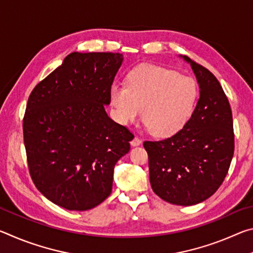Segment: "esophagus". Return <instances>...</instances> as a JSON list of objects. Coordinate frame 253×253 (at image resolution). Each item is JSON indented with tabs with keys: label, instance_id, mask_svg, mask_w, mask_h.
<instances>
[{
	"label": "esophagus",
	"instance_id": "esophagus-1",
	"mask_svg": "<svg viewBox=\"0 0 253 253\" xmlns=\"http://www.w3.org/2000/svg\"><path fill=\"white\" fill-rule=\"evenodd\" d=\"M130 144H131V146H139V145L142 144V140H140L138 137H135V138L130 142Z\"/></svg>",
	"mask_w": 253,
	"mask_h": 253
}]
</instances>
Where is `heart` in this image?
<instances>
[{
    "instance_id": "heart-1",
    "label": "heart",
    "mask_w": 253,
    "mask_h": 253,
    "mask_svg": "<svg viewBox=\"0 0 253 253\" xmlns=\"http://www.w3.org/2000/svg\"><path fill=\"white\" fill-rule=\"evenodd\" d=\"M198 95V84L191 77L163 67L140 65L127 75L126 85H111L109 99L119 124L134 123L142 115L153 135L169 137L190 121Z\"/></svg>"
}]
</instances>
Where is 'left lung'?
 <instances>
[{
	"label": "left lung",
	"mask_w": 253,
	"mask_h": 253,
	"mask_svg": "<svg viewBox=\"0 0 253 253\" xmlns=\"http://www.w3.org/2000/svg\"><path fill=\"white\" fill-rule=\"evenodd\" d=\"M193 70L200 98L182 130L158 142H144L153 191L166 202L194 205L215 193L234 152L232 111L212 72L181 55Z\"/></svg>",
	"instance_id": "obj_1"
}]
</instances>
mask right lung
<instances>
[{
    "label": "right lung",
    "instance_id": "right-lung-1",
    "mask_svg": "<svg viewBox=\"0 0 253 253\" xmlns=\"http://www.w3.org/2000/svg\"><path fill=\"white\" fill-rule=\"evenodd\" d=\"M123 54L72 52L36 85L23 119L32 181L51 202L87 211L108 198L134 135L105 110Z\"/></svg>",
    "mask_w": 253,
    "mask_h": 253
}]
</instances>
